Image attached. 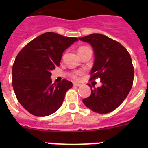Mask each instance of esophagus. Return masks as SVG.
<instances>
[{"label":"esophagus","instance_id":"esophagus-1","mask_svg":"<svg viewBox=\"0 0 148 148\" xmlns=\"http://www.w3.org/2000/svg\"><path fill=\"white\" fill-rule=\"evenodd\" d=\"M80 85H81V84L76 83V82H73V86H75V87H79Z\"/></svg>","mask_w":148,"mask_h":148}]
</instances>
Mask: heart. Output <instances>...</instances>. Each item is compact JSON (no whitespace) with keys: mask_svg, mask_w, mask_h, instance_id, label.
I'll return each instance as SVG.
<instances>
[{"mask_svg":"<svg viewBox=\"0 0 148 148\" xmlns=\"http://www.w3.org/2000/svg\"><path fill=\"white\" fill-rule=\"evenodd\" d=\"M86 48H88V47H80L79 49H78V52L81 50H83V49H86ZM82 71H76V72H74V73L72 74V77H73V78H75V79H77V78L79 77V75H82Z\"/></svg>","mask_w":148,"mask_h":148,"instance_id":"heart-1","label":"heart"}]
</instances>
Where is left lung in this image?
Here are the masks:
<instances>
[{"label":"left lung","instance_id":"1","mask_svg":"<svg viewBox=\"0 0 148 148\" xmlns=\"http://www.w3.org/2000/svg\"><path fill=\"white\" fill-rule=\"evenodd\" d=\"M79 40L89 43L94 51L91 79L99 78L102 85L91 88L83 99L84 105L98 113H110L124 101L132 88L134 69L131 57L121 44L102 34L93 33Z\"/></svg>","mask_w":148,"mask_h":148}]
</instances>
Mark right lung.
I'll return each instance as SVG.
<instances>
[{"label":"right lung","instance_id":"add662e5","mask_svg":"<svg viewBox=\"0 0 148 148\" xmlns=\"http://www.w3.org/2000/svg\"><path fill=\"white\" fill-rule=\"evenodd\" d=\"M75 37L48 32L39 35L20 51L12 66V87L24 109L36 116H47L58 110L73 83L64 80L52 84L51 71L60 65L63 53Z\"/></svg>","mask_w":148,"mask_h":148}]
</instances>
